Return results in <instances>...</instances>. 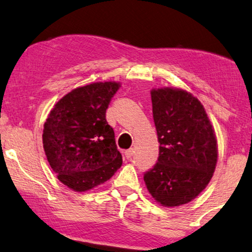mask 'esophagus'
Segmentation results:
<instances>
[{
  "instance_id": "esophagus-1",
  "label": "esophagus",
  "mask_w": 252,
  "mask_h": 252,
  "mask_svg": "<svg viewBox=\"0 0 252 252\" xmlns=\"http://www.w3.org/2000/svg\"><path fill=\"white\" fill-rule=\"evenodd\" d=\"M132 155H133V149H129V150L125 151V156L126 159H130L131 157H132Z\"/></svg>"
}]
</instances>
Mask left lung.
<instances>
[{
  "label": "left lung",
  "mask_w": 252,
  "mask_h": 252,
  "mask_svg": "<svg viewBox=\"0 0 252 252\" xmlns=\"http://www.w3.org/2000/svg\"><path fill=\"white\" fill-rule=\"evenodd\" d=\"M159 142L158 161L143 176L149 193L162 206L194 199L213 176L218 142L204 106L181 89L151 90Z\"/></svg>",
  "instance_id": "left-lung-1"
}]
</instances>
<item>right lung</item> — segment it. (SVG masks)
<instances>
[{
	"label": "right lung",
	"instance_id": "right-lung-1",
	"mask_svg": "<svg viewBox=\"0 0 252 252\" xmlns=\"http://www.w3.org/2000/svg\"><path fill=\"white\" fill-rule=\"evenodd\" d=\"M121 86L98 82L77 87L56 103L43 126L47 160L57 178L75 191L94 189L122 165L105 113Z\"/></svg>",
	"mask_w": 252,
	"mask_h": 252
}]
</instances>
